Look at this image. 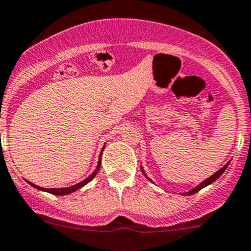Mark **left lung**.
<instances>
[{"label": "left lung", "instance_id": "1", "mask_svg": "<svg viewBox=\"0 0 251 251\" xmlns=\"http://www.w3.org/2000/svg\"><path fill=\"white\" fill-rule=\"evenodd\" d=\"M227 167H228V164H226L225 167H223V168H221V169L218 170V172H216L215 174L212 175V176H210V177H208V179H206L205 181H202V182H201V184L199 185V186H196L195 189H193V190H191V191H189V193H185L184 195H186V196H187V195H193V194H195V193H198V191H200L201 189H202V187H205V186H207V185L212 184L213 181H216V180H217L218 177H220L221 175H222L223 173H225L226 168H227ZM142 172H143V170H142ZM143 174H145V173H143ZM145 175H146V174H145ZM146 176H147V175H146ZM147 179H148V177H147Z\"/></svg>", "mask_w": 251, "mask_h": 251}]
</instances>
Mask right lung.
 Segmentation results:
<instances>
[{"label":"right lung","instance_id":"obj_1","mask_svg":"<svg viewBox=\"0 0 251 251\" xmlns=\"http://www.w3.org/2000/svg\"><path fill=\"white\" fill-rule=\"evenodd\" d=\"M103 152V151H101ZM100 157H101V153H100ZM100 163H101V158H99V162H98V167H97V169L94 170L93 173H92L91 175H89L88 177H87L86 180H83V181L78 182V184L74 185V186H70V187H62V189H44V187H40V186H36V185H34L33 182L28 181L29 184L31 185V186H34L35 189H38V190H43V191H48V193L52 194V195H67V194H71L74 193V191L78 190V189H81L82 186H84L86 184H88L91 180H93V177L96 176L97 173H98L99 168H100Z\"/></svg>","mask_w":251,"mask_h":251}]
</instances>
